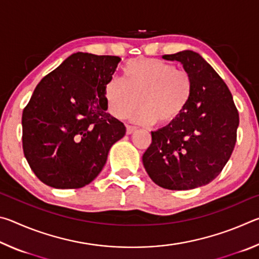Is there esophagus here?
I'll return each mask as SVG.
<instances>
[{"label":"esophagus","mask_w":259,"mask_h":259,"mask_svg":"<svg viewBox=\"0 0 259 259\" xmlns=\"http://www.w3.org/2000/svg\"><path fill=\"white\" fill-rule=\"evenodd\" d=\"M136 130H137V128H136V126H134V125H126V134H128V135H131L133 133H135Z\"/></svg>","instance_id":"1"}]
</instances>
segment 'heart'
Masks as SVG:
<instances>
[{
	"instance_id": "obj_1",
	"label": "heart",
	"mask_w": 259,
	"mask_h": 259,
	"mask_svg": "<svg viewBox=\"0 0 259 259\" xmlns=\"http://www.w3.org/2000/svg\"><path fill=\"white\" fill-rule=\"evenodd\" d=\"M193 94V77L183 68L160 59L130 60L122 68V81L112 77L106 82L104 98L108 113L125 119L136 108L140 123L169 124L185 111Z\"/></svg>"
}]
</instances>
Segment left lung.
I'll list each match as a JSON object with an SVG mask.
<instances>
[{"instance_id": "8db88e82", "label": "left lung", "mask_w": 259, "mask_h": 259, "mask_svg": "<svg viewBox=\"0 0 259 259\" xmlns=\"http://www.w3.org/2000/svg\"><path fill=\"white\" fill-rule=\"evenodd\" d=\"M162 58L181 61L193 77V94L177 120L152 131L143 163L156 185L192 190L213 181L227 163L239 112L225 82L199 54L185 50Z\"/></svg>"}]
</instances>
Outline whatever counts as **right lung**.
I'll use <instances>...</instances> for the list:
<instances>
[{
  "label": "right lung",
  "instance_id": "1",
  "mask_svg": "<svg viewBox=\"0 0 259 259\" xmlns=\"http://www.w3.org/2000/svg\"><path fill=\"white\" fill-rule=\"evenodd\" d=\"M121 58L76 52L42 78L23 111L30 169L55 188H81L98 176L125 126L108 114L106 82Z\"/></svg>",
  "mask_w": 259,
  "mask_h": 259
}]
</instances>
